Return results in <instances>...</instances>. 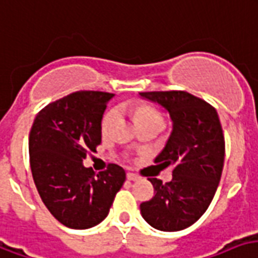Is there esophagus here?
<instances>
[{
    "label": "esophagus",
    "instance_id": "esophagus-1",
    "mask_svg": "<svg viewBox=\"0 0 258 258\" xmlns=\"http://www.w3.org/2000/svg\"><path fill=\"white\" fill-rule=\"evenodd\" d=\"M126 178H127V181H132V182L139 181V179H140V177H139V175H136V174H133V173H127Z\"/></svg>",
    "mask_w": 258,
    "mask_h": 258
}]
</instances>
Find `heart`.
<instances>
[{"instance_id":"obj_1","label":"heart","mask_w":258,"mask_h":258,"mask_svg":"<svg viewBox=\"0 0 258 258\" xmlns=\"http://www.w3.org/2000/svg\"><path fill=\"white\" fill-rule=\"evenodd\" d=\"M132 117H133L136 123L143 121H151V119H158V121L163 122L162 115L150 106H136V107H133L132 108ZM114 118H115V111L114 110H110V111L106 113V115L103 117V121H102V131L104 133L108 131V127L111 126Z\"/></svg>"}]
</instances>
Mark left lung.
Wrapping results in <instances>:
<instances>
[{"instance_id": "obj_1", "label": "left lung", "mask_w": 258, "mask_h": 258, "mask_svg": "<svg viewBox=\"0 0 258 258\" xmlns=\"http://www.w3.org/2000/svg\"><path fill=\"white\" fill-rule=\"evenodd\" d=\"M166 110L173 129L155 162L173 166V179L150 178L155 196L140 204L141 216L160 231H179L196 223L210 207L224 163V136L210 103L185 91L140 92Z\"/></svg>"}]
</instances>
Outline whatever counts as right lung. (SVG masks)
<instances>
[{
    "label": "right lung",
    "mask_w": 258,
    "mask_h": 258,
    "mask_svg": "<svg viewBox=\"0 0 258 258\" xmlns=\"http://www.w3.org/2000/svg\"><path fill=\"white\" fill-rule=\"evenodd\" d=\"M114 94L79 91L42 108L30 132L28 151L35 186L50 214L75 230L103 222L126 179L110 164L95 174L83 160L102 141V118Z\"/></svg>",
    "instance_id": "add662e5"
}]
</instances>
